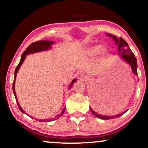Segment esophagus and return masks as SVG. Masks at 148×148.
Returning a JSON list of instances; mask_svg holds the SVG:
<instances>
[{"label": "esophagus", "instance_id": "34e87169", "mask_svg": "<svg viewBox=\"0 0 148 148\" xmlns=\"http://www.w3.org/2000/svg\"><path fill=\"white\" fill-rule=\"evenodd\" d=\"M80 78L82 80H84V81H88L89 80V77L87 75H82L80 76Z\"/></svg>", "mask_w": 148, "mask_h": 148}]
</instances>
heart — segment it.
I'll return each instance as SVG.
<instances>
[{
  "label": "heart",
  "mask_w": 148,
  "mask_h": 148,
  "mask_svg": "<svg viewBox=\"0 0 148 148\" xmlns=\"http://www.w3.org/2000/svg\"><path fill=\"white\" fill-rule=\"evenodd\" d=\"M99 52L101 55L104 56L108 54V49L106 47H101L100 45H94L86 48L84 50V54L88 56H94Z\"/></svg>",
  "instance_id": "1"
}]
</instances>
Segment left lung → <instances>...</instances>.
Returning a JSON list of instances; mask_svg holds the SVG:
<instances>
[{
  "label": "left lung",
  "mask_w": 148,
  "mask_h": 148,
  "mask_svg": "<svg viewBox=\"0 0 148 148\" xmlns=\"http://www.w3.org/2000/svg\"><path fill=\"white\" fill-rule=\"evenodd\" d=\"M108 36H111L112 37L113 40L115 42V43L117 46H118V54L121 56V57L123 58L125 61H126L127 63L130 64L131 69H132V71L134 74L137 75V59L135 57L134 54L133 53L132 51H131L130 48L129 47L128 44L127 43V42L125 41L124 39L120 38L119 39L116 38V36H113L112 34H107ZM96 98L97 99H102V97L100 95H96ZM90 110L92 111V112L94 114L95 116L98 117L99 119H104V120H108V119H114V118H117V117L121 116V115H123L124 113L127 112V110L124 111V112L121 113V114H117L116 116H103V115L99 114L96 112H94V110H92V108H90Z\"/></svg>",
  "instance_id": "obj_1"
}]
</instances>
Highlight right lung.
<instances>
[{"label":"right lung","instance_id":"add662e5","mask_svg":"<svg viewBox=\"0 0 148 148\" xmlns=\"http://www.w3.org/2000/svg\"><path fill=\"white\" fill-rule=\"evenodd\" d=\"M52 44H54V42H52V41H46V40H41V41L35 42H34V43L30 44V45L27 48V49H26L25 51L23 52V53L22 54L21 58V60H20L19 63L18 64V65L17 66V67H16V69H15V77H14V81H13V91L14 95H15V99H16V102H17V103L18 108H19V110H21L22 112L25 113V114H27L23 110V109L21 108V106H20V105L19 104V102H18V101H17V96H16V94H15V82L16 76H17V73L18 71H19V68L21 67V64H23L24 60H25V58L26 57V55H27V54H29L34 53V52H41V51H44V50H46L50 49V48H51V45ZM75 82H76V79H75L72 81L71 84L70 86H69L70 88H71L73 84ZM64 110H65V108H64L63 110H62L61 114H60V115L58 117H60L62 114H63ZM27 115L29 116V114H27ZM30 117H32V116H30ZM32 118L34 119L33 117H32ZM52 121V119H47V120H39V121H42V122H50V121Z\"/></svg>","mask_w":148,"mask_h":148}]
</instances>
